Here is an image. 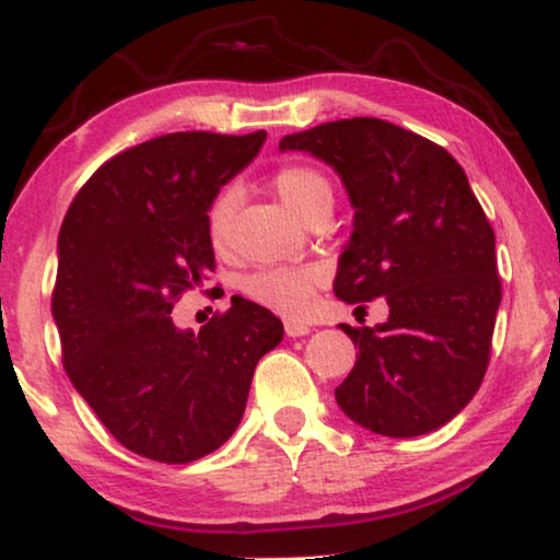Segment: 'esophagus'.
I'll use <instances>...</instances> for the list:
<instances>
[{"label":"esophagus","mask_w":560,"mask_h":560,"mask_svg":"<svg viewBox=\"0 0 560 560\" xmlns=\"http://www.w3.org/2000/svg\"><path fill=\"white\" fill-rule=\"evenodd\" d=\"M285 334L288 337H306L311 334V326L303 322H285Z\"/></svg>","instance_id":"obj_1"}]
</instances>
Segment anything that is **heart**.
<instances>
[{"mask_svg":"<svg viewBox=\"0 0 560 560\" xmlns=\"http://www.w3.org/2000/svg\"><path fill=\"white\" fill-rule=\"evenodd\" d=\"M272 190L278 198L293 210L298 218L314 213L318 206L331 202V185L322 172L308 164H285L275 172ZM238 202L236 187H226L215 195V200L208 208V238L213 249H226L231 215H234ZM324 282V270L316 265H275L259 267L252 275H246L244 293L259 306L278 311L282 316H301L306 314L318 285Z\"/></svg>","mask_w":560,"mask_h":560,"instance_id":"heart-1","label":"heart"}]
</instances>
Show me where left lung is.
Instances as JSON below:
<instances>
[{"label":"left lung","instance_id":"left-lung-1","mask_svg":"<svg viewBox=\"0 0 560 560\" xmlns=\"http://www.w3.org/2000/svg\"><path fill=\"white\" fill-rule=\"evenodd\" d=\"M342 177L354 208L334 293L386 298L377 326L342 324L358 362L334 390L352 422L419 438L466 409L489 368L502 303L493 229L463 166L438 143L377 118L334 120L285 136Z\"/></svg>","mask_w":560,"mask_h":560}]
</instances>
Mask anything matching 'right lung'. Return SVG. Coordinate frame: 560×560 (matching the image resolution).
I'll use <instances>...</instances> for the list:
<instances>
[{"instance_id": "1", "label": "right lung", "mask_w": 560, "mask_h": 560, "mask_svg": "<svg viewBox=\"0 0 560 560\" xmlns=\"http://www.w3.org/2000/svg\"><path fill=\"white\" fill-rule=\"evenodd\" d=\"M265 138H151L100 166L63 218L50 301L63 368L130 453L190 463L221 447L259 358L280 345V318L242 295L198 334L172 322L174 301L215 267L210 202Z\"/></svg>"}]
</instances>
